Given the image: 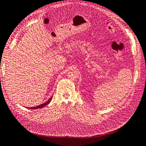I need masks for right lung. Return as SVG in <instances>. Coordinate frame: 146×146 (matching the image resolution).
<instances>
[{
	"instance_id": "obj_1",
	"label": "right lung",
	"mask_w": 146,
	"mask_h": 146,
	"mask_svg": "<svg viewBox=\"0 0 146 146\" xmlns=\"http://www.w3.org/2000/svg\"><path fill=\"white\" fill-rule=\"evenodd\" d=\"M52 99V97H51V98H50V99L48 100V101L46 102L45 103H44V104H41V105H38V106H36V107H29V109H35H35H38V108H43L44 107H45L46 105H48V103H50V102L51 101Z\"/></svg>"
}]
</instances>
